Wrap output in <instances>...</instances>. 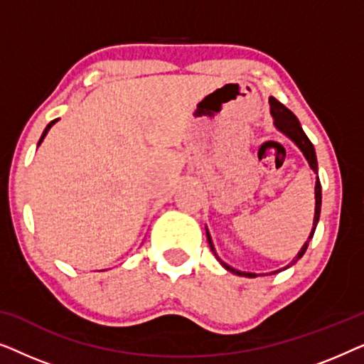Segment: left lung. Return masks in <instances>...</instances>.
I'll return each instance as SVG.
<instances>
[{
    "label": "left lung",
    "mask_w": 364,
    "mask_h": 364,
    "mask_svg": "<svg viewBox=\"0 0 364 364\" xmlns=\"http://www.w3.org/2000/svg\"><path fill=\"white\" fill-rule=\"evenodd\" d=\"M270 112H272L273 119H275V121H273V122H275V126L280 129L283 134H287V136L290 137L291 141L295 142L296 146L301 149V152L305 154V157H306L308 164H310V167L316 172L318 171V162H316L315 147H313V144H311L310 139L306 137V134L303 132V129L300 126V122H298V119L295 117V114H293L290 109H287L285 106H283L280 101H277L275 97H270ZM315 198H316V205H315V220H313V230L310 233V237H308V240L305 242V245H303L301 250L298 252V255H296L295 260H293L288 267H291L293 263H295L296 260H300V258L305 255V252H306V248H308V243H310V238H313V233H315L316 223H318V220H320V210H321V183H320V181H316V186H315ZM207 240H208V245H210V248H212V252L215 253V250H213V245H212V238H210V235H208V233H207ZM215 257H217V253H215ZM220 263L227 268L228 272L237 273V275H240V277H250V278H255L257 277L255 273H242V272H238V270H233V268L228 267L227 263H223L222 260H220ZM278 272H280V270H277V272H273V273H278Z\"/></svg>",
    "instance_id": "1"
}]
</instances>
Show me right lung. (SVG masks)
Instances as JSON below:
<instances>
[{"label":"right lung","mask_w":364,"mask_h":364,"mask_svg":"<svg viewBox=\"0 0 364 364\" xmlns=\"http://www.w3.org/2000/svg\"><path fill=\"white\" fill-rule=\"evenodd\" d=\"M56 121H58V119H54V121H53V122H49V124H48V127H46V129H44V132H43V136H41V139H39L38 146H39V144H41V142H43V139H44V136H46V134H48V131H49V129H51V126H53V124H54V122H56Z\"/></svg>","instance_id":"1"}]
</instances>
